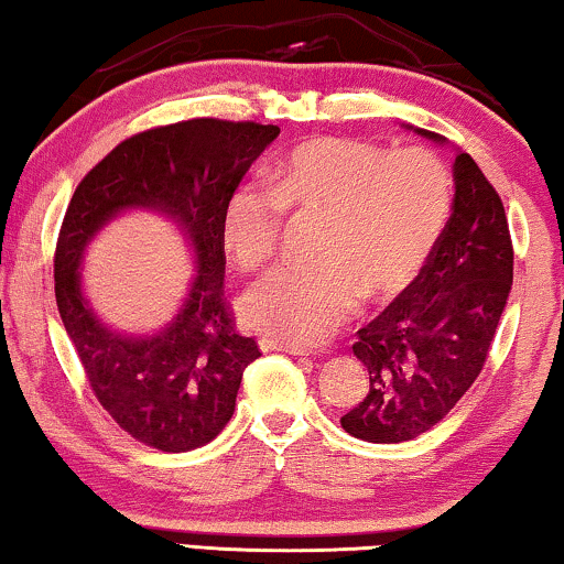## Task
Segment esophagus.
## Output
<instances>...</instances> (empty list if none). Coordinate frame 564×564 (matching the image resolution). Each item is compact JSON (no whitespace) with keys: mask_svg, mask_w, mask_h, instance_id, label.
Instances as JSON below:
<instances>
[{"mask_svg":"<svg viewBox=\"0 0 564 564\" xmlns=\"http://www.w3.org/2000/svg\"><path fill=\"white\" fill-rule=\"evenodd\" d=\"M259 347L264 349V352H288V355H295V357H308L303 347L297 345H288V341H276V339H269V336H261L259 339Z\"/></svg>","mask_w":564,"mask_h":564,"instance_id":"34e87169","label":"esophagus"}]
</instances>
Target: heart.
Returning <instances> with one entry per match:
<instances>
[{"instance_id":"heart-1","label":"heart","mask_w":564,"mask_h":564,"mask_svg":"<svg viewBox=\"0 0 564 564\" xmlns=\"http://www.w3.org/2000/svg\"><path fill=\"white\" fill-rule=\"evenodd\" d=\"M284 209H321L318 259H288L240 300L243 318L288 345H318L360 305L399 295L422 272L451 212V178L430 150L391 152L321 137L276 160L269 184L246 178L223 207L225 248L243 267L276 251Z\"/></svg>"}]
</instances>
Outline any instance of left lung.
Listing matches in <instances>:
<instances>
[{"label":"left lung","instance_id":"1","mask_svg":"<svg viewBox=\"0 0 564 564\" xmlns=\"http://www.w3.org/2000/svg\"><path fill=\"white\" fill-rule=\"evenodd\" d=\"M453 184L451 217L422 272L357 332L352 352L370 386L341 427L360 441L404 443L433 430L485 368L506 311L513 240L500 194L469 152L456 155Z\"/></svg>","mask_w":564,"mask_h":564}]
</instances>
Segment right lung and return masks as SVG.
<instances>
[{"label": "right lung", "mask_w": 564, "mask_h": 564, "mask_svg": "<svg viewBox=\"0 0 564 564\" xmlns=\"http://www.w3.org/2000/svg\"><path fill=\"white\" fill-rule=\"evenodd\" d=\"M280 134L256 121L188 119L123 139L79 181L54 256L58 316L100 406L134 441L165 453L215 441L236 412L243 370L259 345L236 328L225 297L223 207ZM123 208L171 216L195 248L197 276L176 318L158 335L100 325L82 295L84 248Z\"/></svg>", "instance_id": "1"}]
</instances>
